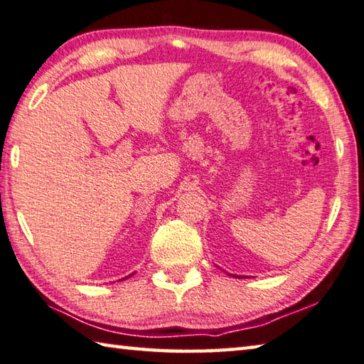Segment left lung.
<instances>
[{"instance_id":"left-lung-1","label":"left lung","mask_w":364,"mask_h":364,"mask_svg":"<svg viewBox=\"0 0 364 364\" xmlns=\"http://www.w3.org/2000/svg\"><path fill=\"white\" fill-rule=\"evenodd\" d=\"M235 277H237V275H235Z\"/></svg>"}]
</instances>
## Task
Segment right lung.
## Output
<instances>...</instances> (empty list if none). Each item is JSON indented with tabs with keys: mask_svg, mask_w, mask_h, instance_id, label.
Listing matches in <instances>:
<instances>
[{
	"mask_svg": "<svg viewBox=\"0 0 364 364\" xmlns=\"http://www.w3.org/2000/svg\"><path fill=\"white\" fill-rule=\"evenodd\" d=\"M130 275H134V274H130ZM130 275H127V277H125V279H129V277H130ZM122 280H124V279H122Z\"/></svg>",
	"mask_w": 364,
	"mask_h": 364,
	"instance_id": "1",
	"label": "right lung"
}]
</instances>
